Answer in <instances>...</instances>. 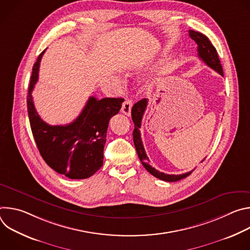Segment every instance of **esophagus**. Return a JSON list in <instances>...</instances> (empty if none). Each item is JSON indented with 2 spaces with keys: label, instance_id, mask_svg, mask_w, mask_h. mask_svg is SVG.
<instances>
[{
  "label": "esophagus",
  "instance_id": "esophagus-1",
  "mask_svg": "<svg viewBox=\"0 0 250 250\" xmlns=\"http://www.w3.org/2000/svg\"><path fill=\"white\" fill-rule=\"evenodd\" d=\"M131 108H132V101L129 100V99H126L124 104H123V106H122V112L126 115V116H129L130 115V112H131Z\"/></svg>",
  "mask_w": 250,
  "mask_h": 250
}]
</instances>
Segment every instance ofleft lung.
Returning a JSON list of instances; mask_svg holds the SVG:
<instances>
[{"label": "left lung", "instance_id": "obj_1", "mask_svg": "<svg viewBox=\"0 0 250 250\" xmlns=\"http://www.w3.org/2000/svg\"><path fill=\"white\" fill-rule=\"evenodd\" d=\"M189 35L191 37V39L193 41H195L196 43L198 44V49H197L198 56L208 67H210L211 69L217 71V72L220 73L222 76H224V71H223V67H222L220 58L218 56V52H217L215 46H213L211 44V42H209V40L206 37L205 34L195 31V30H189ZM147 103H148L147 99H142V100L138 101L136 104H134L132 109H131V119L134 124V129L132 132L133 144H134L137 155L139 157V160L141 161L142 165L145 166V168L150 174H152L154 177L158 178V179H160V180H163L166 182H176V181H179L181 179H184V178H186L193 172V170L190 172L184 173V174H180V175H174V174L169 175V174L160 172L149 165L148 157L146 153L144 145H142V140H141L140 131H139V128L141 126V120L146 112Z\"/></svg>", "mask_w": 250, "mask_h": 250}]
</instances>
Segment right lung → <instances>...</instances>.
Wrapping results in <instances>:
<instances>
[{
    "instance_id": "add662e5",
    "label": "right lung",
    "mask_w": 250,
    "mask_h": 250,
    "mask_svg": "<svg viewBox=\"0 0 250 250\" xmlns=\"http://www.w3.org/2000/svg\"><path fill=\"white\" fill-rule=\"evenodd\" d=\"M43 50L32 67L27 94V113L35 144L46 164L70 179H86L103 165L106 130L117 115L123 98L90 97L77 119L66 125H50L34 108L31 91L39 79Z\"/></svg>"
}]
</instances>
